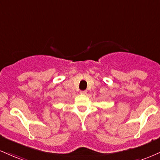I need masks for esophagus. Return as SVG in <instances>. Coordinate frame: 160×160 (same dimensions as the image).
<instances>
[{"label":"esophagus","mask_w":160,"mask_h":160,"mask_svg":"<svg viewBox=\"0 0 160 160\" xmlns=\"http://www.w3.org/2000/svg\"><path fill=\"white\" fill-rule=\"evenodd\" d=\"M80 94H81V95H86V94H87V91H86V90H84V91H80Z\"/></svg>","instance_id":"esophagus-1"}]
</instances>
